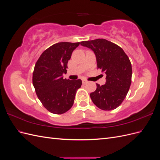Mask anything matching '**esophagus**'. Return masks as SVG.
Masks as SVG:
<instances>
[{
    "instance_id": "esophagus-1",
    "label": "esophagus",
    "mask_w": 160,
    "mask_h": 160,
    "mask_svg": "<svg viewBox=\"0 0 160 160\" xmlns=\"http://www.w3.org/2000/svg\"><path fill=\"white\" fill-rule=\"evenodd\" d=\"M82 83H83V84H86L87 83H88V81H87L85 79H83L82 80Z\"/></svg>"
}]
</instances>
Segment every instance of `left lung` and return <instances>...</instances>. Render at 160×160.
<instances>
[{
	"label": "left lung",
	"mask_w": 160,
	"mask_h": 160,
	"mask_svg": "<svg viewBox=\"0 0 160 160\" xmlns=\"http://www.w3.org/2000/svg\"><path fill=\"white\" fill-rule=\"evenodd\" d=\"M96 56L98 69L106 74V83L90 93L93 103L104 111L115 109L122 104L132 83V68L129 57L118 45L104 38L81 42Z\"/></svg>",
	"instance_id": "1"
}]
</instances>
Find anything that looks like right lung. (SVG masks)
<instances>
[{"label":"right lung","mask_w":160,"mask_h":160,"mask_svg":"<svg viewBox=\"0 0 160 160\" xmlns=\"http://www.w3.org/2000/svg\"><path fill=\"white\" fill-rule=\"evenodd\" d=\"M79 42H61L52 45L41 55L32 73V84L42 105L54 114L69 111L74 103L81 79H63L71 54Z\"/></svg>","instance_id":"obj_1"}]
</instances>
